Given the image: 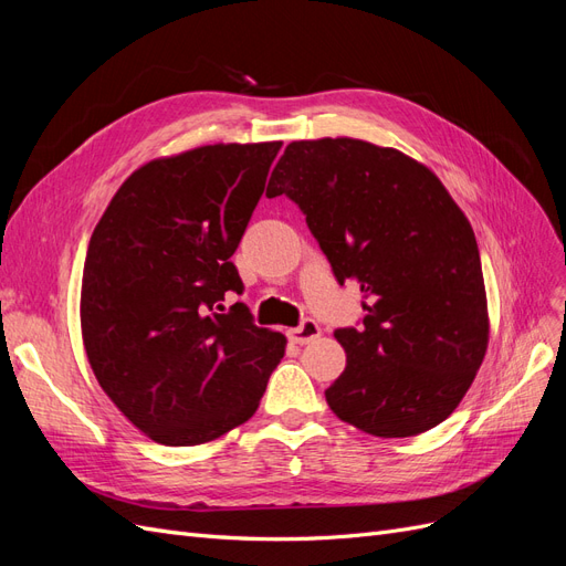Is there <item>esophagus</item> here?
<instances>
[{
	"label": "esophagus",
	"instance_id": "34e87169",
	"mask_svg": "<svg viewBox=\"0 0 566 566\" xmlns=\"http://www.w3.org/2000/svg\"><path fill=\"white\" fill-rule=\"evenodd\" d=\"M321 335V325L314 318H304L297 328L287 331V337L295 342V345H310L316 337Z\"/></svg>",
	"mask_w": 566,
	"mask_h": 566
}]
</instances>
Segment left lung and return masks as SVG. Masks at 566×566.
I'll list each match as a JSON object with an SVG mask.
<instances>
[{
	"label": "left lung",
	"mask_w": 566,
	"mask_h": 566,
	"mask_svg": "<svg viewBox=\"0 0 566 566\" xmlns=\"http://www.w3.org/2000/svg\"><path fill=\"white\" fill-rule=\"evenodd\" d=\"M266 196H287L364 321L337 328L345 373L333 413L373 437H416L447 420L484 361L489 316L468 217L424 165L358 139L293 142Z\"/></svg>",
	"instance_id": "1"
}]
</instances>
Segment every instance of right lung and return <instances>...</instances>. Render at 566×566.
<instances>
[{
  "label": "right lung",
  "instance_id": "1",
  "mask_svg": "<svg viewBox=\"0 0 566 566\" xmlns=\"http://www.w3.org/2000/svg\"><path fill=\"white\" fill-rule=\"evenodd\" d=\"M271 144L153 160L119 186L82 276V337L111 401L153 441L196 447L254 416L285 337L254 325L231 262L264 193Z\"/></svg>",
  "mask_w": 566,
  "mask_h": 566
}]
</instances>
